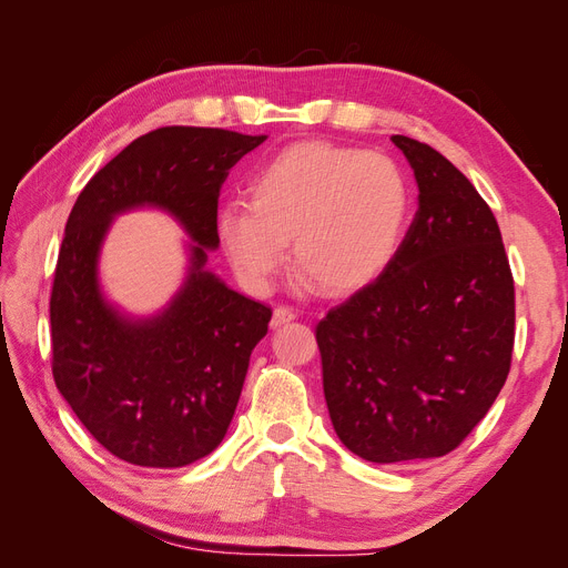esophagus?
Returning a JSON list of instances; mask_svg holds the SVG:
<instances>
[{
  "instance_id": "34e87169",
  "label": "esophagus",
  "mask_w": 568,
  "mask_h": 568,
  "mask_svg": "<svg viewBox=\"0 0 568 568\" xmlns=\"http://www.w3.org/2000/svg\"><path fill=\"white\" fill-rule=\"evenodd\" d=\"M298 315H296V311L294 307H286V305H277L274 307V313H272V329H277V326H282V324H286V322H291V320H296Z\"/></svg>"
}]
</instances>
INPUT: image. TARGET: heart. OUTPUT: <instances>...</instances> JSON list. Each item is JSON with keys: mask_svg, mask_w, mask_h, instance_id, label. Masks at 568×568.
Wrapping results in <instances>:
<instances>
[{"mask_svg": "<svg viewBox=\"0 0 568 568\" xmlns=\"http://www.w3.org/2000/svg\"><path fill=\"white\" fill-rule=\"evenodd\" d=\"M248 203L215 232L242 280L263 286L286 261L324 296H351L393 261L407 222V182L384 153L322 140L284 146L255 170Z\"/></svg>", "mask_w": 568, "mask_h": 568, "instance_id": "b5f03b06", "label": "heart"}]
</instances>
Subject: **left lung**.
<instances>
[{
    "mask_svg": "<svg viewBox=\"0 0 568 568\" xmlns=\"http://www.w3.org/2000/svg\"><path fill=\"white\" fill-rule=\"evenodd\" d=\"M390 140L419 209L388 267L315 329L334 432L376 464L453 453L505 386L514 348V280L488 203L436 149Z\"/></svg>",
    "mask_w": 568,
    "mask_h": 568,
    "instance_id": "left-lung-1",
    "label": "left lung"
}]
</instances>
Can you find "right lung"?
I'll use <instances>...</instances> for the list:
<instances>
[{
    "mask_svg": "<svg viewBox=\"0 0 568 568\" xmlns=\"http://www.w3.org/2000/svg\"><path fill=\"white\" fill-rule=\"evenodd\" d=\"M265 134L159 128L136 136L84 184L65 222L51 286V372L84 428L118 459L175 469L213 453L242 395L272 311L205 270L217 248V196L230 170ZM153 204L195 244L190 274L163 314L120 316L98 288L110 220Z\"/></svg>",
    "mask_w": 568,
    "mask_h": 568,
    "instance_id": "right-lung-1",
    "label": "right lung"
}]
</instances>
